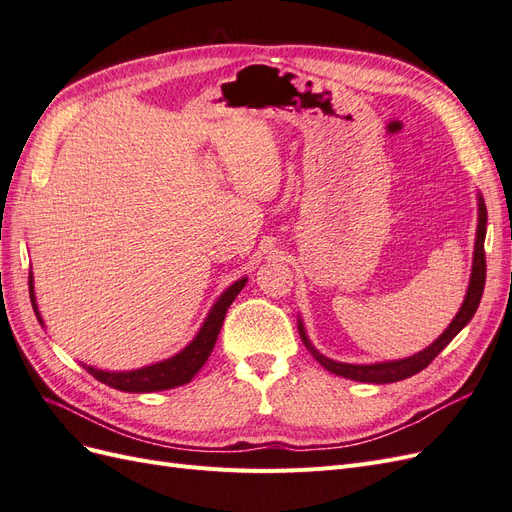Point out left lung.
<instances>
[{
	"instance_id": "left-lung-1",
	"label": "left lung",
	"mask_w": 512,
	"mask_h": 512,
	"mask_svg": "<svg viewBox=\"0 0 512 512\" xmlns=\"http://www.w3.org/2000/svg\"><path fill=\"white\" fill-rule=\"evenodd\" d=\"M485 232H487V207L485 200L478 196V226H476V241H474V260H472V275H470V286L466 292V299H463V305L459 307L457 316L453 322L448 324V329L433 342L429 348L421 350L414 356H408V359L401 361H386V363H374V365H350V363H337L327 359V356L320 354L312 342H309L303 322L299 320V335L303 339L305 348L314 354V359L324 367L329 369L335 376H344L348 380L356 382H371V384H389L397 380H406L418 371H423L436 356L453 342V337L466 327V324L472 320L476 314L480 297H483L485 290V275H487V262H485Z\"/></svg>"
}]
</instances>
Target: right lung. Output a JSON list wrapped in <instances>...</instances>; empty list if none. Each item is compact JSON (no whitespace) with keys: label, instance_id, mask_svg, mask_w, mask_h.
<instances>
[{"label":"right lung","instance_id":"1","mask_svg":"<svg viewBox=\"0 0 512 512\" xmlns=\"http://www.w3.org/2000/svg\"><path fill=\"white\" fill-rule=\"evenodd\" d=\"M245 282H247V277H241L239 282L226 288V292L218 299V303L211 307L205 324L200 327L198 335L192 339V344L185 346L179 354L170 356V359L141 367V369H134V371H102V369H96L91 365H83V367L96 380L113 386V389H117V391H126V393L166 391V389H175V386H181V384H188L198 374V369L203 367L205 361L209 359L215 342H218V335H220V329L224 324L228 307L232 301L237 299V294L243 290ZM29 299H32L34 312L38 316V322L42 324V316H40L38 305H36L32 273H29Z\"/></svg>","mask_w":512,"mask_h":512}]
</instances>
